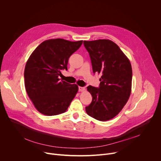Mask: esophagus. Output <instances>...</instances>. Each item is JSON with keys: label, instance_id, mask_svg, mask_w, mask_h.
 Returning a JSON list of instances; mask_svg holds the SVG:
<instances>
[{"label": "esophagus", "instance_id": "obj_1", "mask_svg": "<svg viewBox=\"0 0 161 161\" xmlns=\"http://www.w3.org/2000/svg\"><path fill=\"white\" fill-rule=\"evenodd\" d=\"M85 90V87H83V86H78V90H79L80 92H83V91H84Z\"/></svg>", "mask_w": 161, "mask_h": 161}]
</instances>
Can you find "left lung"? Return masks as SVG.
I'll list each match as a JSON object with an SVG mask.
<instances>
[{
    "label": "left lung",
    "instance_id": "8db88e82",
    "mask_svg": "<svg viewBox=\"0 0 161 161\" xmlns=\"http://www.w3.org/2000/svg\"><path fill=\"white\" fill-rule=\"evenodd\" d=\"M83 44L89 53L93 73L101 76L99 88L87 86L92 101L85 110L92 118L106 121L117 116L129 98L131 64L119 46L110 40L84 41Z\"/></svg>",
    "mask_w": 161,
    "mask_h": 161
}]
</instances>
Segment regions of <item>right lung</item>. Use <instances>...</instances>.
Here are the masks:
<instances>
[{
  "mask_svg": "<svg viewBox=\"0 0 161 161\" xmlns=\"http://www.w3.org/2000/svg\"><path fill=\"white\" fill-rule=\"evenodd\" d=\"M83 41L63 39L43 41L27 60L24 79L27 93L36 108L48 116L64 113L75 97L78 87L58 78L67 70L69 58L78 50Z\"/></svg>",
  "mask_w": 161,
  "mask_h": 161,
  "instance_id": "right-lung-1",
  "label": "right lung"
}]
</instances>
